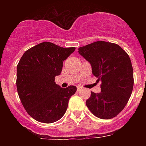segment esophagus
Returning <instances> with one entry per match:
<instances>
[{"label":"esophagus","mask_w":146,"mask_h":146,"mask_svg":"<svg viewBox=\"0 0 146 146\" xmlns=\"http://www.w3.org/2000/svg\"><path fill=\"white\" fill-rule=\"evenodd\" d=\"M81 90H82V88H81V87H77V91H78V92H80V91Z\"/></svg>","instance_id":"obj_1"}]
</instances>
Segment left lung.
I'll return each instance as SVG.
<instances>
[{"instance_id":"left-lung-1","label":"left lung","mask_w":146,"mask_h":146,"mask_svg":"<svg viewBox=\"0 0 146 146\" xmlns=\"http://www.w3.org/2000/svg\"><path fill=\"white\" fill-rule=\"evenodd\" d=\"M90 63L92 73L102 81L101 92H91L86 105L102 119L114 118L125 108L134 85L133 69L128 54L119 45L98 41L78 49Z\"/></svg>"}]
</instances>
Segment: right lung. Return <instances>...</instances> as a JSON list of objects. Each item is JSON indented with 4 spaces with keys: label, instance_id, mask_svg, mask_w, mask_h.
<instances>
[{
    "label": "right lung",
    "instance_id": "right-lung-1",
    "mask_svg": "<svg viewBox=\"0 0 146 146\" xmlns=\"http://www.w3.org/2000/svg\"><path fill=\"white\" fill-rule=\"evenodd\" d=\"M75 50L44 42L23 54L17 66V89L23 107L36 121L51 123L66 111L69 99L77 91L74 86L61 88L55 84L63 61Z\"/></svg>",
    "mask_w": 146,
    "mask_h": 146
}]
</instances>
